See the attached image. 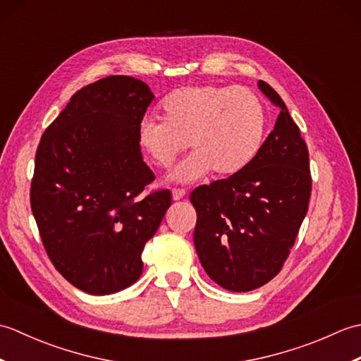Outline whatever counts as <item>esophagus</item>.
I'll list each match as a JSON object with an SVG mask.
<instances>
[{"label": "esophagus", "instance_id": "esophagus-1", "mask_svg": "<svg viewBox=\"0 0 361 361\" xmlns=\"http://www.w3.org/2000/svg\"><path fill=\"white\" fill-rule=\"evenodd\" d=\"M185 195H186V190H185V189H176V188L172 189L173 200H181V198L185 197Z\"/></svg>", "mask_w": 361, "mask_h": 361}]
</instances>
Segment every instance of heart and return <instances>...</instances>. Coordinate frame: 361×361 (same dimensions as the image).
Wrapping results in <instances>:
<instances>
[{"instance_id": "b5f03b06", "label": "heart", "mask_w": 361, "mask_h": 361, "mask_svg": "<svg viewBox=\"0 0 361 361\" xmlns=\"http://www.w3.org/2000/svg\"><path fill=\"white\" fill-rule=\"evenodd\" d=\"M163 119L144 118L137 141L153 164L171 167L181 152L194 153L175 169L172 178L195 181L211 171L239 173L262 145L267 111L262 99L245 87L192 85L175 90L161 104Z\"/></svg>"}]
</instances>
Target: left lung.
Returning <instances> with one entry per match:
<instances>
[{"label":"left lung","mask_w":361,"mask_h":361,"mask_svg":"<svg viewBox=\"0 0 361 361\" xmlns=\"http://www.w3.org/2000/svg\"><path fill=\"white\" fill-rule=\"evenodd\" d=\"M257 87L281 110L273 132L243 171L190 194L198 259L229 291L259 288L282 270L312 194L309 150L299 127L267 82Z\"/></svg>","instance_id":"obj_1"}]
</instances>
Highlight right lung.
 <instances>
[{
	"mask_svg": "<svg viewBox=\"0 0 361 361\" xmlns=\"http://www.w3.org/2000/svg\"><path fill=\"white\" fill-rule=\"evenodd\" d=\"M140 79L109 75L75 91L35 153L30 209L46 255L90 295H110L142 273L141 252L172 194L147 190L137 127L153 101Z\"/></svg>",
	"mask_w": 361,
	"mask_h": 361,
	"instance_id": "obj_1",
	"label": "right lung"
}]
</instances>
